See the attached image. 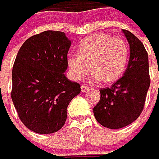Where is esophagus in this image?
I'll list each match as a JSON object with an SVG mask.
<instances>
[{
	"mask_svg": "<svg viewBox=\"0 0 159 159\" xmlns=\"http://www.w3.org/2000/svg\"><path fill=\"white\" fill-rule=\"evenodd\" d=\"M81 90H82V92H85V91L89 90V87L88 86H86V85H82V86H81Z\"/></svg>",
	"mask_w": 159,
	"mask_h": 159,
	"instance_id": "1",
	"label": "esophagus"
}]
</instances>
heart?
<instances>
[{
    "label": "heart",
    "mask_w": 159,
    "mask_h": 159,
    "mask_svg": "<svg viewBox=\"0 0 159 159\" xmlns=\"http://www.w3.org/2000/svg\"><path fill=\"white\" fill-rule=\"evenodd\" d=\"M128 60L129 46L123 39L96 33L80 42L78 54L67 58V66L74 79H82L91 66L93 82L111 83L122 75Z\"/></svg>",
    "instance_id": "obj_1"
}]
</instances>
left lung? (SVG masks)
<instances>
[{
	"mask_svg": "<svg viewBox=\"0 0 159 159\" xmlns=\"http://www.w3.org/2000/svg\"><path fill=\"white\" fill-rule=\"evenodd\" d=\"M122 31L130 49L128 67L111 87L100 89L101 98L93 107L96 120L113 129L128 126L139 118L150 84L148 55L144 45L129 30Z\"/></svg>",
	"mask_w": 159,
	"mask_h": 159,
	"instance_id": "left-lung-1",
	"label": "left lung"
}]
</instances>
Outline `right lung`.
Masks as SVG:
<instances>
[{
	"instance_id": "obj_1",
	"label": "right lung",
	"mask_w": 159,
	"mask_h": 159,
	"mask_svg": "<svg viewBox=\"0 0 159 159\" xmlns=\"http://www.w3.org/2000/svg\"><path fill=\"white\" fill-rule=\"evenodd\" d=\"M70 46L64 32L47 30L28 39L17 54L11 95L20 120L36 133L59 130L68 104L81 92L64 74Z\"/></svg>"
}]
</instances>
